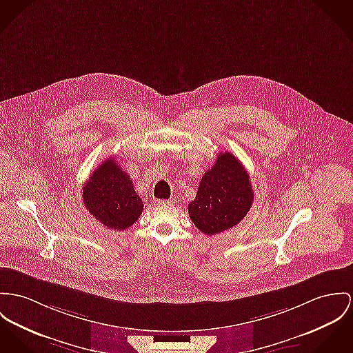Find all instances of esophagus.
Segmentation results:
<instances>
[{"instance_id": "34e87169", "label": "esophagus", "mask_w": 353, "mask_h": 353, "mask_svg": "<svg viewBox=\"0 0 353 353\" xmlns=\"http://www.w3.org/2000/svg\"><path fill=\"white\" fill-rule=\"evenodd\" d=\"M160 205H170L173 204V200H159Z\"/></svg>"}]
</instances>
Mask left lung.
I'll return each instance as SVG.
<instances>
[{"instance_id":"obj_1","label":"left lung","mask_w":353,"mask_h":353,"mask_svg":"<svg viewBox=\"0 0 353 353\" xmlns=\"http://www.w3.org/2000/svg\"><path fill=\"white\" fill-rule=\"evenodd\" d=\"M252 200L254 192L243 165L230 152H221L201 177L188 212L201 232L216 235L241 223Z\"/></svg>"}]
</instances>
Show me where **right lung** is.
I'll return each instance as SVG.
<instances>
[{"label":"right lung","mask_w":353,"mask_h":353,"mask_svg":"<svg viewBox=\"0 0 353 353\" xmlns=\"http://www.w3.org/2000/svg\"><path fill=\"white\" fill-rule=\"evenodd\" d=\"M83 205L111 230L132 227L143 211L130 176L110 157L101 163L83 187Z\"/></svg>","instance_id":"1"}]
</instances>
